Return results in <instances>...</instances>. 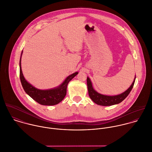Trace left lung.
Masks as SVG:
<instances>
[{"mask_svg":"<svg viewBox=\"0 0 152 152\" xmlns=\"http://www.w3.org/2000/svg\"><path fill=\"white\" fill-rule=\"evenodd\" d=\"M136 80V77L134 79V81L130 87L126 91L124 92L114 96H108L102 95L98 92H97L95 89L93 88L92 82L90 79L88 77H87V85H88V94L89 96L91 99L96 104L102 106H111L115 104H118L121 102L123 100H124L126 97L129 95L130 92H131L132 88H133L134 82Z\"/></svg>","mask_w":152,"mask_h":152,"instance_id":"left-lung-1","label":"left lung"}]
</instances>
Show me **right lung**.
Wrapping results in <instances>:
<instances>
[{
  "mask_svg": "<svg viewBox=\"0 0 152 152\" xmlns=\"http://www.w3.org/2000/svg\"><path fill=\"white\" fill-rule=\"evenodd\" d=\"M22 54V51L19 61V76L22 86L25 92L34 101L42 105H54L63 101L66 95L67 86L69 82L78 74V72H75L69 75L66 77L64 81L57 88L48 90L38 89L29 83L25 80L23 75L20 64Z\"/></svg>",
  "mask_w": 152,
  "mask_h": 152,
  "instance_id": "add662e5",
  "label": "right lung"
}]
</instances>
